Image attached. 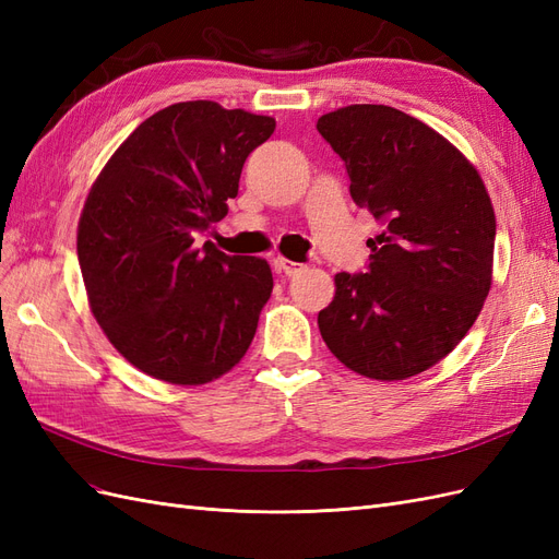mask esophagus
I'll use <instances>...</instances> for the list:
<instances>
[{
    "mask_svg": "<svg viewBox=\"0 0 559 559\" xmlns=\"http://www.w3.org/2000/svg\"><path fill=\"white\" fill-rule=\"evenodd\" d=\"M275 267L280 270V273H284L286 277H294V275H298L300 270H302V263H294V261H289V259L277 257V259H275Z\"/></svg>",
    "mask_w": 559,
    "mask_h": 559,
    "instance_id": "obj_1",
    "label": "esophagus"
}]
</instances>
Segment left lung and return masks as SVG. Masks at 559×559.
<instances>
[{
    "label": "left lung",
    "mask_w": 559,
    "mask_h": 559,
    "mask_svg": "<svg viewBox=\"0 0 559 559\" xmlns=\"http://www.w3.org/2000/svg\"><path fill=\"white\" fill-rule=\"evenodd\" d=\"M345 160L349 193L384 230L368 240V273H337L317 317L333 357L394 382L419 376L462 343L492 286L497 218L460 148L384 105H349L317 121Z\"/></svg>",
    "instance_id": "left-lung-1"
}]
</instances>
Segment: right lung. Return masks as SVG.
Returning <instances> with one entry per match:
<instances>
[{"instance_id":"right-lung-1","label":"right lung","mask_w":559,"mask_h":559,"mask_svg":"<svg viewBox=\"0 0 559 559\" xmlns=\"http://www.w3.org/2000/svg\"><path fill=\"white\" fill-rule=\"evenodd\" d=\"M273 132V116L177 103L134 128L93 181L76 228L83 286L107 341L142 373L198 386L247 354L270 265L195 238L228 214L247 156Z\"/></svg>"}]
</instances>
